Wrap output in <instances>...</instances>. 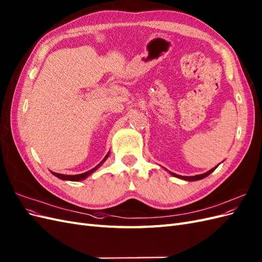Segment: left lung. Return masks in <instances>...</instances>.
<instances>
[{"label":"left lung","mask_w":262,"mask_h":262,"mask_svg":"<svg viewBox=\"0 0 262 262\" xmlns=\"http://www.w3.org/2000/svg\"><path fill=\"white\" fill-rule=\"evenodd\" d=\"M216 167H217V166H216ZM216 167L212 168V169H211V170H209L208 172H205V173H201V175H196V176H190V177H187V176H179V175H177V173H173V172H170V173H171L172 176H175V177H177V178H180V179H185V180H188V181H193V180H199V179H202V178H204V177L209 176L212 171L215 170V168H216Z\"/></svg>","instance_id":"8db88e82"}]
</instances>
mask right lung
Instances as JSON below:
<instances>
[{
	"instance_id": "obj_1",
	"label": "right lung",
	"mask_w": 262,
	"mask_h": 262,
	"mask_svg": "<svg viewBox=\"0 0 262 262\" xmlns=\"http://www.w3.org/2000/svg\"><path fill=\"white\" fill-rule=\"evenodd\" d=\"M108 155H109V153L105 156V158L104 160H102L96 167L95 168H93V169H91V170H89V171H86V172H83V173H80V175H72V176H70V175H62V173H57V172H52L54 176H57L58 178H60V179H63V180H71V181H80V180H83V179H85L87 176H90L91 173L94 171V170H96L99 166L105 162V160L106 158L108 157Z\"/></svg>"
}]
</instances>
